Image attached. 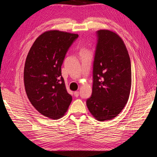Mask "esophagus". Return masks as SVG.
Returning a JSON list of instances; mask_svg holds the SVG:
<instances>
[{
  "label": "esophagus",
  "instance_id": "34e87169",
  "mask_svg": "<svg viewBox=\"0 0 157 157\" xmlns=\"http://www.w3.org/2000/svg\"><path fill=\"white\" fill-rule=\"evenodd\" d=\"M74 95H75V96L76 98H78V96H79V92H78V91L75 92H74Z\"/></svg>",
  "mask_w": 157,
  "mask_h": 157
}]
</instances>
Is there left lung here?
<instances>
[{
  "label": "left lung",
  "mask_w": 157,
  "mask_h": 157,
  "mask_svg": "<svg viewBox=\"0 0 157 157\" xmlns=\"http://www.w3.org/2000/svg\"><path fill=\"white\" fill-rule=\"evenodd\" d=\"M98 41L93 65L92 96L86 100L96 120H111L119 114L129 98L131 62L122 39L109 30L96 32Z\"/></svg>",
  "instance_id": "1"
}]
</instances>
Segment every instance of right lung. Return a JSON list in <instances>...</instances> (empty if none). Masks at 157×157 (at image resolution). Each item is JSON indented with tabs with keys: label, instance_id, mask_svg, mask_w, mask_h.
<instances>
[{
	"label": "right lung",
	"instance_id": "obj_1",
	"mask_svg": "<svg viewBox=\"0 0 157 157\" xmlns=\"http://www.w3.org/2000/svg\"><path fill=\"white\" fill-rule=\"evenodd\" d=\"M78 36L58 30L46 31L35 40L27 56L23 73L27 96L38 111L52 119L63 117L72 101L61 67Z\"/></svg>",
	"mask_w": 157,
	"mask_h": 157
}]
</instances>
